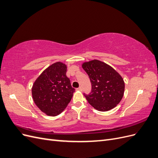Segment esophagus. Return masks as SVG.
Instances as JSON below:
<instances>
[{
    "label": "esophagus",
    "instance_id": "34e87169",
    "mask_svg": "<svg viewBox=\"0 0 158 158\" xmlns=\"http://www.w3.org/2000/svg\"><path fill=\"white\" fill-rule=\"evenodd\" d=\"M77 90H79V91H82V87H79L78 88H77Z\"/></svg>",
    "mask_w": 158,
    "mask_h": 158
}]
</instances>
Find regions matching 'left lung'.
Returning a JSON list of instances; mask_svg holds the SVG:
<instances>
[{
  "label": "left lung",
  "instance_id": "8db88e82",
  "mask_svg": "<svg viewBox=\"0 0 158 158\" xmlns=\"http://www.w3.org/2000/svg\"><path fill=\"white\" fill-rule=\"evenodd\" d=\"M82 68L92 84L91 92L84 94L88 103L99 111H107L116 107L125 91L121 75L111 66L98 60L84 63Z\"/></svg>",
  "mask_w": 158,
  "mask_h": 158
}]
</instances>
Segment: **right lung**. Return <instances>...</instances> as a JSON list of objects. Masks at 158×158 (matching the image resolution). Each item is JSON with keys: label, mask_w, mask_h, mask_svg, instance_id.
I'll return each mask as SVG.
<instances>
[{"label": "right lung", "mask_w": 158, "mask_h": 158, "mask_svg": "<svg viewBox=\"0 0 158 158\" xmlns=\"http://www.w3.org/2000/svg\"><path fill=\"white\" fill-rule=\"evenodd\" d=\"M66 70L64 64L57 62L43 72L33 85V101L47 115L56 116L63 112L75 92L66 75Z\"/></svg>", "instance_id": "right-lung-1"}]
</instances>
